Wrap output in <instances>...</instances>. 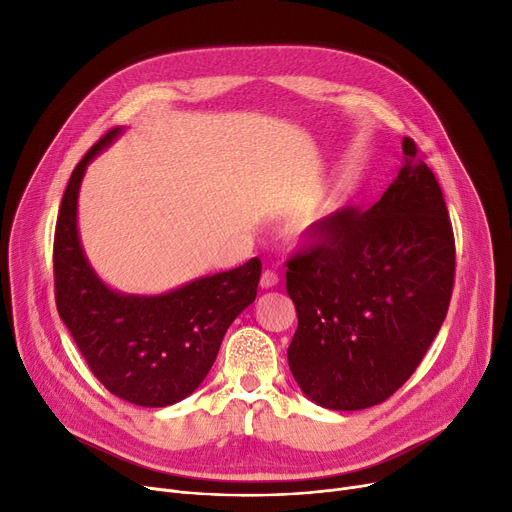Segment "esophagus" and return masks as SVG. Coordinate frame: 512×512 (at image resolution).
Segmentation results:
<instances>
[{"instance_id":"1","label":"esophagus","mask_w":512,"mask_h":512,"mask_svg":"<svg viewBox=\"0 0 512 512\" xmlns=\"http://www.w3.org/2000/svg\"><path fill=\"white\" fill-rule=\"evenodd\" d=\"M278 282H280V276L276 274V272H272V270H265L263 274H261V288H274V286H278Z\"/></svg>"}]
</instances>
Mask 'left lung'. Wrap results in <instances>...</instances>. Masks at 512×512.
I'll list each match as a JSON object with an SVG mask.
<instances>
[{
	"instance_id": "8db88e82",
	"label": "left lung",
	"mask_w": 512,
	"mask_h": 512,
	"mask_svg": "<svg viewBox=\"0 0 512 512\" xmlns=\"http://www.w3.org/2000/svg\"><path fill=\"white\" fill-rule=\"evenodd\" d=\"M402 164L367 211L321 220L286 265L299 328L288 365L303 394L332 411L380 405L405 384L440 332L454 282L442 188L405 137Z\"/></svg>"
}]
</instances>
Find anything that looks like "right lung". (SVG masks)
<instances>
[{
    "instance_id": "obj_1",
    "label": "right lung",
    "mask_w": 512,
    "mask_h": 512,
    "mask_svg": "<svg viewBox=\"0 0 512 512\" xmlns=\"http://www.w3.org/2000/svg\"><path fill=\"white\" fill-rule=\"evenodd\" d=\"M124 128H112L74 168L53 238L56 305L95 378L139 407H168L209 373L232 321L257 297L261 261L205 276L164 294H122L91 267L78 236V191L91 159Z\"/></svg>"
}]
</instances>
